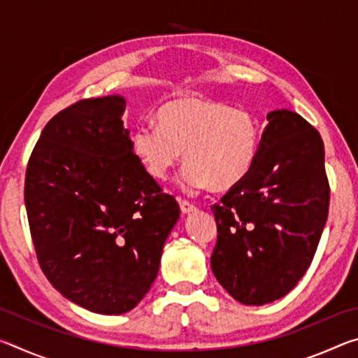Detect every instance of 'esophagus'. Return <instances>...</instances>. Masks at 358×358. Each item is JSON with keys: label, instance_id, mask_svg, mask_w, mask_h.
<instances>
[{"label": "esophagus", "instance_id": "34e87169", "mask_svg": "<svg viewBox=\"0 0 358 358\" xmlns=\"http://www.w3.org/2000/svg\"><path fill=\"white\" fill-rule=\"evenodd\" d=\"M180 210L183 215H189V213H192V211H196L197 208H196V205H192L191 202L180 201Z\"/></svg>", "mask_w": 358, "mask_h": 358}]
</instances>
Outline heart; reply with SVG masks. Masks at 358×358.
I'll return each instance as SVG.
<instances>
[{
	"mask_svg": "<svg viewBox=\"0 0 358 358\" xmlns=\"http://www.w3.org/2000/svg\"><path fill=\"white\" fill-rule=\"evenodd\" d=\"M156 124L132 132V151L151 178L167 180L185 159L183 185L189 189H234L256 166L262 123L256 113L202 98H180L162 104Z\"/></svg>",
	"mask_w": 358,
	"mask_h": 358,
	"instance_id": "1",
	"label": "heart"
}]
</instances>
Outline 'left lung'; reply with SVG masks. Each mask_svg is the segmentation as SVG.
<instances>
[{"mask_svg":"<svg viewBox=\"0 0 358 358\" xmlns=\"http://www.w3.org/2000/svg\"><path fill=\"white\" fill-rule=\"evenodd\" d=\"M266 120L252 172L211 207V270L230 296L250 306L282 299L306 273L330 201L319 132L287 108Z\"/></svg>","mask_w":358,"mask_h":358,"instance_id":"1","label":"left lung"}]
</instances>
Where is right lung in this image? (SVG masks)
<instances>
[{
  "mask_svg": "<svg viewBox=\"0 0 358 358\" xmlns=\"http://www.w3.org/2000/svg\"><path fill=\"white\" fill-rule=\"evenodd\" d=\"M120 94L55 115L31 153L25 207L42 271L85 310L123 314L156 280L177 201L132 151Z\"/></svg>",
  "mask_w": 358,
  "mask_h": 358,
  "instance_id": "add662e5",
  "label": "right lung"
}]
</instances>
